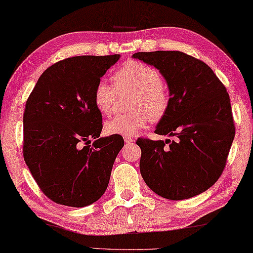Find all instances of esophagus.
<instances>
[{
	"instance_id": "esophagus-1",
	"label": "esophagus",
	"mask_w": 253,
	"mask_h": 253,
	"mask_svg": "<svg viewBox=\"0 0 253 253\" xmlns=\"http://www.w3.org/2000/svg\"><path fill=\"white\" fill-rule=\"evenodd\" d=\"M124 141H125L126 144H131V143L135 142V139L133 137H129V136H126L125 138H124Z\"/></svg>"
}]
</instances>
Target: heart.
I'll list each match as a JSON object with an SVG mask.
<instances>
[{"instance_id": "heart-1", "label": "heart", "mask_w": 253, "mask_h": 253, "mask_svg": "<svg viewBox=\"0 0 253 253\" xmlns=\"http://www.w3.org/2000/svg\"><path fill=\"white\" fill-rule=\"evenodd\" d=\"M117 89H131L135 92L130 102L133 111L117 116L105 123L109 135L134 136L149 120L158 122L168 111L170 104L168 88L161 81L159 71L146 63L130 60L115 71ZM116 90L105 81H100L94 87L93 101L97 110L105 116L111 115L115 109Z\"/></svg>"}]
</instances>
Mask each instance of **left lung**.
Returning a JSON list of instances; mask_svg holds the SVG:
<instances>
[{
  "label": "left lung",
  "mask_w": 253,
  "mask_h": 253,
  "mask_svg": "<svg viewBox=\"0 0 253 253\" xmlns=\"http://www.w3.org/2000/svg\"><path fill=\"white\" fill-rule=\"evenodd\" d=\"M133 58L156 67L167 82L170 104L154 131L174 137L137 139L143 179L165 199L195 197L220 177L235 136L227 90L209 66L183 52H137Z\"/></svg>",
  "instance_id": "left-lung-1"
}]
</instances>
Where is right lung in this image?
<instances>
[{
    "label": "right lung",
    "mask_w": 253,
    "mask_h": 253,
    "mask_svg": "<svg viewBox=\"0 0 253 253\" xmlns=\"http://www.w3.org/2000/svg\"><path fill=\"white\" fill-rule=\"evenodd\" d=\"M119 58L61 60L41 75L26 102L25 163L43 193L59 205L89 206L107 190L124 138L100 137L102 115L94 104L93 92Z\"/></svg>",
    "instance_id": "obj_1"
}]
</instances>
